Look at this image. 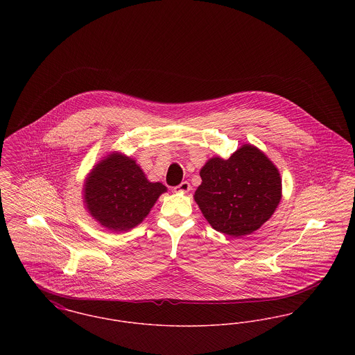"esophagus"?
I'll return each instance as SVG.
<instances>
[{
  "label": "esophagus",
  "mask_w": 355,
  "mask_h": 355,
  "mask_svg": "<svg viewBox=\"0 0 355 355\" xmlns=\"http://www.w3.org/2000/svg\"><path fill=\"white\" fill-rule=\"evenodd\" d=\"M173 190H174V193H187L190 190V184L187 181H184L180 185L175 186Z\"/></svg>",
  "instance_id": "1"
}]
</instances>
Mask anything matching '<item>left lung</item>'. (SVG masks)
<instances>
[{
  "mask_svg": "<svg viewBox=\"0 0 355 355\" xmlns=\"http://www.w3.org/2000/svg\"><path fill=\"white\" fill-rule=\"evenodd\" d=\"M200 175L194 201L210 226L226 236L252 234L270 220L282 198L279 170L252 144H243L229 159L210 158Z\"/></svg>",
  "mask_w": 355,
  "mask_h": 355,
  "instance_id": "1",
  "label": "left lung"
}]
</instances>
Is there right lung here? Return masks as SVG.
<instances>
[{
	"label": "right lung",
	"mask_w": 355,
	"mask_h": 355,
	"mask_svg": "<svg viewBox=\"0 0 355 355\" xmlns=\"http://www.w3.org/2000/svg\"><path fill=\"white\" fill-rule=\"evenodd\" d=\"M166 191L161 182H150L132 157L112 152L87 173L83 198L93 220L119 233L138 226Z\"/></svg>",
	"instance_id": "right-lung-1"
}]
</instances>
